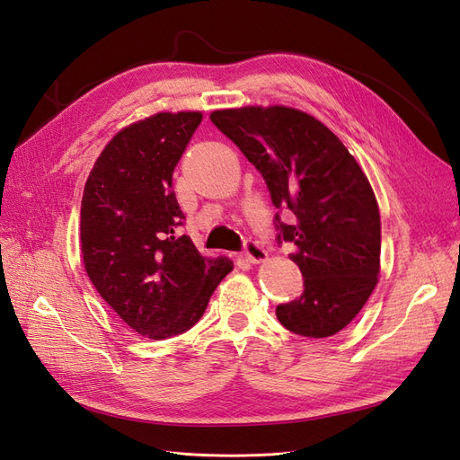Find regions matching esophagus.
Instances as JSON below:
<instances>
[{"label": "esophagus", "mask_w": 460, "mask_h": 460, "mask_svg": "<svg viewBox=\"0 0 460 460\" xmlns=\"http://www.w3.org/2000/svg\"><path fill=\"white\" fill-rule=\"evenodd\" d=\"M244 258L250 263H263L268 260V252H265L256 241H246L244 244Z\"/></svg>", "instance_id": "obj_1"}]
</instances>
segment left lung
I'll list each match as a JSON object with an SVG mask.
<instances>
[{
    "label": "left lung",
    "mask_w": 460,
    "mask_h": 460,
    "mask_svg": "<svg viewBox=\"0 0 460 460\" xmlns=\"http://www.w3.org/2000/svg\"><path fill=\"white\" fill-rule=\"evenodd\" d=\"M210 120L260 170L275 208L294 212L279 241L304 275L300 298L277 307L294 334L327 338L359 314L380 275V212L365 172L311 114L283 107L221 109ZM279 219V217H277Z\"/></svg>",
    "instance_id": "obj_1"
}]
</instances>
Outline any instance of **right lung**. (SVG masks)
Instances as JSON below:
<instances>
[{"mask_svg":"<svg viewBox=\"0 0 460 460\" xmlns=\"http://www.w3.org/2000/svg\"><path fill=\"white\" fill-rule=\"evenodd\" d=\"M202 112H156L122 128L84 187L80 250L87 277L129 329L162 340L189 331L233 270L187 234L172 173Z\"/></svg>","mask_w":460,"mask_h":460,"instance_id":"1","label":"right lung"}]
</instances>
